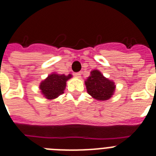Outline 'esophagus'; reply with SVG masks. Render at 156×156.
<instances>
[{"label": "esophagus", "mask_w": 156, "mask_h": 156, "mask_svg": "<svg viewBox=\"0 0 156 156\" xmlns=\"http://www.w3.org/2000/svg\"><path fill=\"white\" fill-rule=\"evenodd\" d=\"M73 75L75 76V77H78V78H79L81 76V73L80 72H78V73H73Z\"/></svg>", "instance_id": "esophagus-1"}]
</instances>
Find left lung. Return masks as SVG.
I'll return each mask as SVG.
<instances>
[{"instance_id": "1", "label": "left lung", "mask_w": 156, "mask_h": 156, "mask_svg": "<svg viewBox=\"0 0 156 156\" xmlns=\"http://www.w3.org/2000/svg\"><path fill=\"white\" fill-rule=\"evenodd\" d=\"M85 84L88 94L98 100H108L115 90L113 82L104 78L102 73L96 69L90 72V76Z\"/></svg>"}]
</instances>
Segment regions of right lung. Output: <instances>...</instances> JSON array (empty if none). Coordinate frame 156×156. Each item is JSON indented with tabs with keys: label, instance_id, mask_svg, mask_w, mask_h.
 <instances>
[{
	"label": "right lung",
	"instance_id": "right-lung-1",
	"mask_svg": "<svg viewBox=\"0 0 156 156\" xmlns=\"http://www.w3.org/2000/svg\"><path fill=\"white\" fill-rule=\"evenodd\" d=\"M72 77L71 74L64 75L52 73L40 83V88L42 94L48 100H53L63 94L66 88V81Z\"/></svg>",
	"mask_w": 156,
	"mask_h": 156
}]
</instances>
